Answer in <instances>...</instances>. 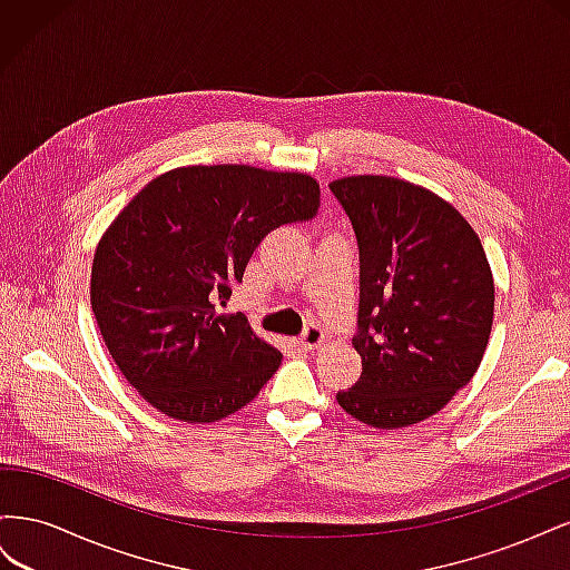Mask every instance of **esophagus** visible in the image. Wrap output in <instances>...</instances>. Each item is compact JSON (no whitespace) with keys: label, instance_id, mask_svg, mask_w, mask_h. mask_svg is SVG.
<instances>
[{"label":"esophagus","instance_id":"34e87169","mask_svg":"<svg viewBox=\"0 0 570 570\" xmlns=\"http://www.w3.org/2000/svg\"><path fill=\"white\" fill-rule=\"evenodd\" d=\"M323 340H325V333L321 331V327L318 325H308L306 331H304V335L297 340V347L302 352H312V350L321 347Z\"/></svg>","mask_w":570,"mask_h":570}]
</instances>
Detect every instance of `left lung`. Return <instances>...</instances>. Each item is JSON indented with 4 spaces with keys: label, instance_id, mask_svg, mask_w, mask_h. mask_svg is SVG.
I'll return each instance as SVG.
<instances>
[{
    "label": "left lung",
    "instance_id": "left-lung-1",
    "mask_svg": "<svg viewBox=\"0 0 570 570\" xmlns=\"http://www.w3.org/2000/svg\"><path fill=\"white\" fill-rule=\"evenodd\" d=\"M358 243L361 377L340 406L371 428L433 416L488 350L494 281L480 237L450 202L390 176L331 183Z\"/></svg>",
    "mask_w": 570,
    "mask_h": 570
}]
</instances>
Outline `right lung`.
<instances>
[{
  "instance_id": "right-lung-1",
  "label": "right lung",
  "mask_w": 570,
  "mask_h": 570,
  "mask_svg": "<svg viewBox=\"0 0 570 570\" xmlns=\"http://www.w3.org/2000/svg\"><path fill=\"white\" fill-rule=\"evenodd\" d=\"M318 206L312 176L243 164L166 170L124 206L97 245L90 302L145 402L176 421L214 423L254 400L283 354L218 302L271 230Z\"/></svg>"
}]
</instances>
